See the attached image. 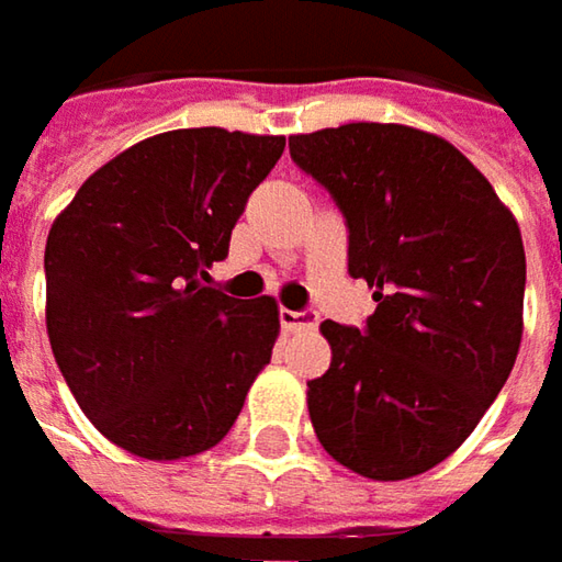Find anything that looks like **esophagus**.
I'll return each instance as SVG.
<instances>
[{
  "mask_svg": "<svg viewBox=\"0 0 562 562\" xmlns=\"http://www.w3.org/2000/svg\"><path fill=\"white\" fill-rule=\"evenodd\" d=\"M281 325H284V331H310L318 325V315L313 310H303V313L281 310Z\"/></svg>",
  "mask_w": 562,
  "mask_h": 562,
  "instance_id": "1",
  "label": "esophagus"
}]
</instances>
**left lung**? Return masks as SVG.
<instances>
[{"mask_svg":"<svg viewBox=\"0 0 562 562\" xmlns=\"http://www.w3.org/2000/svg\"><path fill=\"white\" fill-rule=\"evenodd\" d=\"M291 159L335 196L350 274L378 303L362 331L322 322L331 366L306 391L315 438L366 479L422 475L475 431L513 372L519 225L453 143L406 124L293 134Z\"/></svg>","mask_w":562,"mask_h":562,"instance_id":"8db88e82","label":"left lung"}]
</instances>
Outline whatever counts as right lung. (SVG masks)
Masks as SVG:
<instances>
[{
	"mask_svg": "<svg viewBox=\"0 0 562 562\" xmlns=\"http://www.w3.org/2000/svg\"><path fill=\"white\" fill-rule=\"evenodd\" d=\"M284 137L184 127L93 171L49 227L46 331L77 406L121 450L184 460L225 438L278 340L271 296L205 288Z\"/></svg>",
	"mask_w": 562,
	"mask_h": 562,
	"instance_id": "1",
	"label": "right lung"
}]
</instances>
